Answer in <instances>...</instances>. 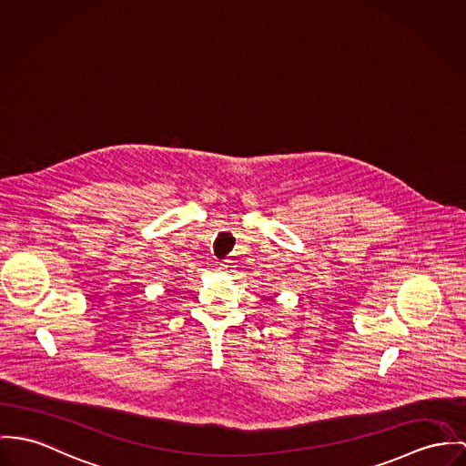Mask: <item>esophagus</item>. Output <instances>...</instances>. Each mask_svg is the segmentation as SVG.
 Returning a JSON list of instances; mask_svg holds the SVG:
<instances>
[{"label":"esophagus","mask_w":466,"mask_h":466,"mask_svg":"<svg viewBox=\"0 0 466 466\" xmlns=\"http://www.w3.org/2000/svg\"><path fill=\"white\" fill-rule=\"evenodd\" d=\"M227 268H228V266H227V264H219V271H223V273H227Z\"/></svg>","instance_id":"1"}]
</instances>
